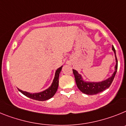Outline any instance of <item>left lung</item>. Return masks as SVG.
<instances>
[{"label": "left lung", "instance_id": "8db88e82", "mask_svg": "<svg viewBox=\"0 0 126 126\" xmlns=\"http://www.w3.org/2000/svg\"><path fill=\"white\" fill-rule=\"evenodd\" d=\"M112 50L115 53V56L116 60V64H115V69L113 74H112L110 78L107 79L105 80H103L102 82H85L83 80L81 75L78 74V72H77L75 70H73V73H74V77L75 79V82H76L77 86L79 88L80 91L82 92L83 93L86 94L88 95H94L96 94L99 93L103 91L104 90L108 89L110 86L111 84L112 83L115 76L116 72L117 70V59L116 56L115 54V49L114 47L112 46Z\"/></svg>", "mask_w": 126, "mask_h": 126}]
</instances>
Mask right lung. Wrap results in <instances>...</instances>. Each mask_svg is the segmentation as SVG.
<instances>
[{"mask_svg": "<svg viewBox=\"0 0 126 126\" xmlns=\"http://www.w3.org/2000/svg\"><path fill=\"white\" fill-rule=\"evenodd\" d=\"M62 66L60 67L58 69H57L55 73V76H54V80L52 81L51 86H50L46 90L42 92H40L38 93H30L28 92L23 91L22 90L18 89V90L25 96H27L28 98L31 99H35V100H38V101H46L47 99H50L56 93L58 87L59 85V75H60V72L62 70Z\"/></svg>", "mask_w": 126, "mask_h": 126, "instance_id": "right-lung-1", "label": "right lung"}]
</instances>
